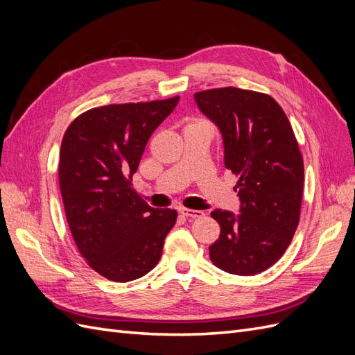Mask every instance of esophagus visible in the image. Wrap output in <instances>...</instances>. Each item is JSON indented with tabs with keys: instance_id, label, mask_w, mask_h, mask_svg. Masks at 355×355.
Here are the masks:
<instances>
[{
	"instance_id": "34e87169",
	"label": "esophagus",
	"mask_w": 355,
	"mask_h": 355,
	"mask_svg": "<svg viewBox=\"0 0 355 355\" xmlns=\"http://www.w3.org/2000/svg\"><path fill=\"white\" fill-rule=\"evenodd\" d=\"M179 213L182 214V216L185 218H189V219H196V218H201L204 216V213L200 211V210H192V209H179Z\"/></svg>"
}]
</instances>
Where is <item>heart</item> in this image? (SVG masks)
Listing matches in <instances>:
<instances>
[{"mask_svg":"<svg viewBox=\"0 0 355 355\" xmlns=\"http://www.w3.org/2000/svg\"><path fill=\"white\" fill-rule=\"evenodd\" d=\"M198 124H201V123H198ZM192 125H196V124H192Z\"/></svg>","mask_w":355,"mask_h":355,"instance_id":"1","label":"heart"}]
</instances>
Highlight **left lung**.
Here are the masks:
<instances>
[{
	"label": "left lung",
	"mask_w": 355,
	"mask_h": 355,
	"mask_svg": "<svg viewBox=\"0 0 355 355\" xmlns=\"http://www.w3.org/2000/svg\"><path fill=\"white\" fill-rule=\"evenodd\" d=\"M198 110L219 128L225 167L239 176L240 214L216 209L220 235L211 262L235 275L274 265L293 239L304 191V161L284 111L271 96L237 87L194 94Z\"/></svg>",
	"instance_id": "obj_1"
}]
</instances>
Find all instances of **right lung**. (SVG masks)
I'll list each match as a JSON object with an SVG mask.
<instances>
[{
	"label": "right lung",
	"mask_w": 355,
	"mask_h": 355,
	"mask_svg": "<svg viewBox=\"0 0 355 355\" xmlns=\"http://www.w3.org/2000/svg\"><path fill=\"white\" fill-rule=\"evenodd\" d=\"M178 102L101 106L75 118L63 136L59 185L69 230L87 263L108 280L127 283L151 271L176 222V210L149 207L132 178Z\"/></svg>",
	"instance_id": "obj_1"
}]
</instances>
